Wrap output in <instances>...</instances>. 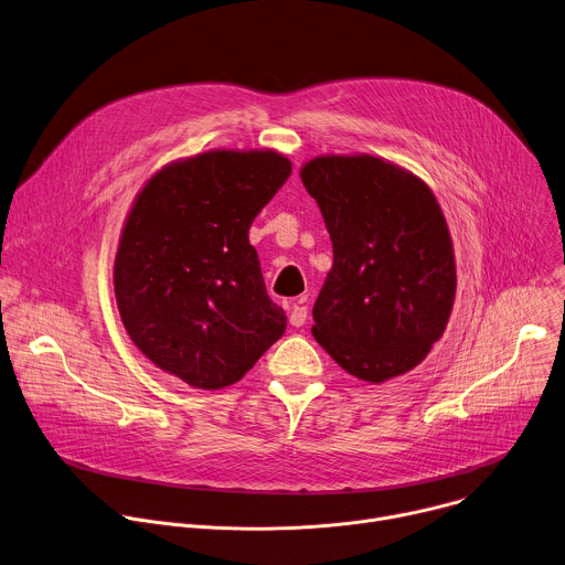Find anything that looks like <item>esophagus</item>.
<instances>
[{"instance_id": "esophagus-1", "label": "esophagus", "mask_w": 565, "mask_h": 565, "mask_svg": "<svg viewBox=\"0 0 565 565\" xmlns=\"http://www.w3.org/2000/svg\"><path fill=\"white\" fill-rule=\"evenodd\" d=\"M307 313H309V311H307V307L298 302V305H294V307H291L289 322H291L294 327H302V324H305V320H307Z\"/></svg>"}]
</instances>
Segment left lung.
<instances>
[{
  "label": "left lung",
  "mask_w": 565,
  "mask_h": 565,
  "mask_svg": "<svg viewBox=\"0 0 565 565\" xmlns=\"http://www.w3.org/2000/svg\"><path fill=\"white\" fill-rule=\"evenodd\" d=\"M300 178L333 247L313 338L367 383L414 370L443 335L457 294L452 238L434 193L374 156H320Z\"/></svg>",
  "instance_id": "left-lung-1"
}]
</instances>
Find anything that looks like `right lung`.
<instances>
[{
	"instance_id": "right-lung-1",
	"label": "right lung",
	"mask_w": 565,
	"mask_h": 565,
	"mask_svg": "<svg viewBox=\"0 0 565 565\" xmlns=\"http://www.w3.org/2000/svg\"><path fill=\"white\" fill-rule=\"evenodd\" d=\"M291 175L276 151H206L138 193L113 267L136 348L191 387L241 381L287 329L249 227Z\"/></svg>"
}]
</instances>
